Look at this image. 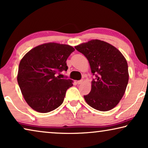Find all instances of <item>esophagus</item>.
<instances>
[{
	"instance_id": "obj_1",
	"label": "esophagus",
	"mask_w": 148,
	"mask_h": 148,
	"mask_svg": "<svg viewBox=\"0 0 148 148\" xmlns=\"http://www.w3.org/2000/svg\"><path fill=\"white\" fill-rule=\"evenodd\" d=\"M77 83L78 84H81L83 83V80H78L77 82Z\"/></svg>"
}]
</instances>
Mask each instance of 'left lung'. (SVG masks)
I'll list each match as a JSON object with an SVG mask.
<instances>
[{"label":"left lung","mask_w":148,"mask_h":148,"mask_svg":"<svg viewBox=\"0 0 148 148\" xmlns=\"http://www.w3.org/2000/svg\"><path fill=\"white\" fill-rule=\"evenodd\" d=\"M75 48L86 57L96 76L91 91L84 96L90 106L106 112L118 105L129 80L128 66L123 54L114 46L100 40H92Z\"/></svg>","instance_id":"obj_1"}]
</instances>
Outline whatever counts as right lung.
<instances>
[{
	"instance_id": "add662e5",
	"label": "right lung",
	"mask_w": 148,
	"mask_h": 148,
	"mask_svg": "<svg viewBox=\"0 0 148 148\" xmlns=\"http://www.w3.org/2000/svg\"><path fill=\"white\" fill-rule=\"evenodd\" d=\"M75 50L71 46L49 42L26 53L20 62L17 81L26 103L35 111L47 113L62 103L70 79H60L58 72L66 71L67 58Z\"/></svg>"
}]
</instances>
